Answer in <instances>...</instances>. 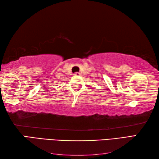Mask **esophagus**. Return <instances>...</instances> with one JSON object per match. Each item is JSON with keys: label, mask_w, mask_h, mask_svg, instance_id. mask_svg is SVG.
I'll use <instances>...</instances> for the list:
<instances>
[{"label": "esophagus", "mask_w": 159, "mask_h": 159, "mask_svg": "<svg viewBox=\"0 0 159 159\" xmlns=\"http://www.w3.org/2000/svg\"><path fill=\"white\" fill-rule=\"evenodd\" d=\"M74 74V75H75V76H79L80 74L79 72H75Z\"/></svg>", "instance_id": "esophagus-1"}]
</instances>
